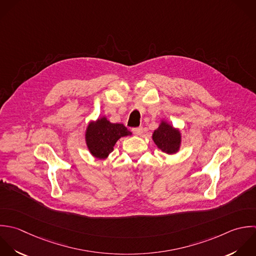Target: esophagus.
<instances>
[{"mask_svg": "<svg viewBox=\"0 0 256 256\" xmlns=\"http://www.w3.org/2000/svg\"><path fill=\"white\" fill-rule=\"evenodd\" d=\"M132 132L136 136H140L142 134V126H138V128H134L132 130Z\"/></svg>", "mask_w": 256, "mask_h": 256, "instance_id": "34e87169", "label": "esophagus"}]
</instances>
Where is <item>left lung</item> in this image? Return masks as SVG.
Here are the masks:
<instances>
[{
	"label": "left lung",
	"instance_id": "obj_1",
	"mask_svg": "<svg viewBox=\"0 0 256 256\" xmlns=\"http://www.w3.org/2000/svg\"><path fill=\"white\" fill-rule=\"evenodd\" d=\"M156 146L164 154L172 156L180 152L182 146V132L166 120L162 118L158 128L152 134Z\"/></svg>",
	"mask_w": 256,
	"mask_h": 256
}]
</instances>
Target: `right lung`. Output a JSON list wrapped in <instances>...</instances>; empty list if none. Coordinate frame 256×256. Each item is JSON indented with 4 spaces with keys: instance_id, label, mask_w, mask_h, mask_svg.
Masks as SVG:
<instances>
[{
    "instance_id": "add662e5",
    "label": "right lung",
    "mask_w": 256,
    "mask_h": 256,
    "mask_svg": "<svg viewBox=\"0 0 256 256\" xmlns=\"http://www.w3.org/2000/svg\"><path fill=\"white\" fill-rule=\"evenodd\" d=\"M132 132L122 124H112L106 116L90 120L84 132V140L90 154L98 160H106L114 150L116 142Z\"/></svg>"
}]
</instances>
